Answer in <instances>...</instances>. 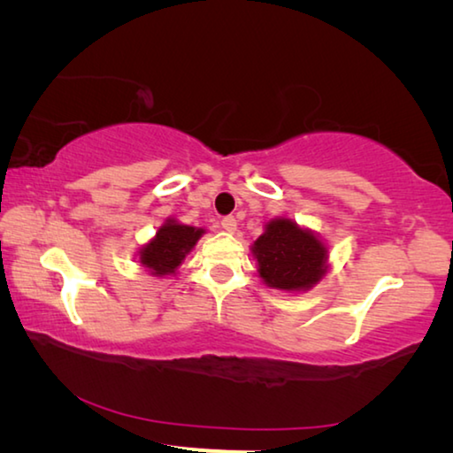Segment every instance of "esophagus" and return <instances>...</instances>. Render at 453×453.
Listing matches in <instances>:
<instances>
[{
  "label": "esophagus",
  "mask_w": 453,
  "mask_h": 453,
  "mask_svg": "<svg viewBox=\"0 0 453 453\" xmlns=\"http://www.w3.org/2000/svg\"><path fill=\"white\" fill-rule=\"evenodd\" d=\"M221 227L226 229V232H229V234H234L235 229H237V219L234 218V216H226L224 219H221Z\"/></svg>",
  "instance_id": "esophagus-1"
}]
</instances>
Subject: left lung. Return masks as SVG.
Segmentation results:
<instances>
[{"instance_id": "obj_1", "label": "left lung", "mask_w": 453, "mask_h": 453, "mask_svg": "<svg viewBox=\"0 0 453 453\" xmlns=\"http://www.w3.org/2000/svg\"><path fill=\"white\" fill-rule=\"evenodd\" d=\"M259 275L275 289H308L326 273L327 250L291 219H273L254 243Z\"/></svg>"}]
</instances>
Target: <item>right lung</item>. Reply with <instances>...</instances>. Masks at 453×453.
Returning a JSON list of instances; mask_svg holds the SVG:
<instances>
[{
	"mask_svg": "<svg viewBox=\"0 0 453 453\" xmlns=\"http://www.w3.org/2000/svg\"><path fill=\"white\" fill-rule=\"evenodd\" d=\"M203 229L181 226L167 219V224L159 227L156 240H151L140 251V262L150 267L153 275H170L181 265L186 254L194 248L202 237Z\"/></svg>",
	"mask_w": 453,
	"mask_h": 453,
	"instance_id": "obj_1",
	"label": "right lung"
}]
</instances>
